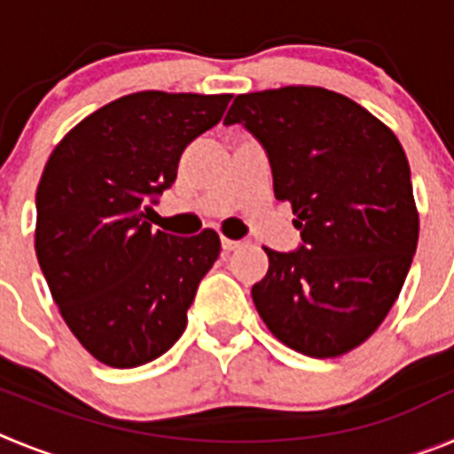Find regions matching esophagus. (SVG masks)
Wrapping results in <instances>:
<instances>
[{"label":"esophagus","mask_w":454,"mask_h":454,"mask_svg":"<svg viewBox=\"0 0 454 454\" xmlns=\"http://www.w3.org/2000/svg\"><path fill=\"white\" fill-rule=\"evenodd\" d=\"M220 246H223V252H234L236 247L240 246L239 240H231V239H223V243H220Z\"/></svg>","instance_id":"esophagus-1"}]
</instances>
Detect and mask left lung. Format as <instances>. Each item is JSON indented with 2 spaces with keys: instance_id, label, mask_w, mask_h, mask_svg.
Returning <instances> with one entry per match:
<instances>
[{
  "instance_id": "obj_1",
  "label": "left lung",
  "mask_w": 454,
  "mask_h": 454,
  "mask_svg": "<svg viewBox=\"0 0 454 454\" xmlns=\"http://www.w3.org/2000/svg\"><path fill=\"white\" fill-rule=\"evenodd\" d=\"M224 124L266 150L275 198L293 208L295 250L266 247L252 286L268 330L307 356L362 346L398 300L419 243L411 170L375 115L314 86L239 95Z\"/></svg>"
}]
</instances>
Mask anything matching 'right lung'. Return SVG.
Instances as JSON below:
<instances>
[{
	"label": "right lung",
	"instance_id": "right-lung-1",
	"mask_svg": "<svg viewBox=\"0 0 454 454\" xmlns=\"http://www.w3.org/2000/svg\"><path fill=\"white\" fill-rule=\"evenodd\" d=\"M230 99L134 92L88 115L51 152L35 192V254L70 332L106 366H143L186 330L220 239L154 231L145 214Z\"/></svg>",
	"mask_w": 454,
	"mask_h": 454
}]
</instances>
